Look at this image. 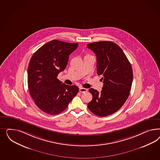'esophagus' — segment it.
Segmentation results:
<instances>
[{
  "label": "esophagus",
  "instance_id": "esophagus-1",
  "mask_svg": "<svg viewBox=\"0 0 160 160\" xmlns=\"http://www.w3.org/2000/svg\"><path fill=\"white\" fill-rule=\"evenodd\" d=\"M79 92H87V89L83 88V87H80L79 88Z\"/></svg>",
  "mask_w": 160,
  "mask_h": 160
}]
</instances>
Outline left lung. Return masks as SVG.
I'll return each mask as SVG.
<instances>
[{"mask_svg":"<svg viewBox=\"0 0 160 160\" xmlns=\"http://www.w3.org/2000/svg\"><path fill=\"white\" fill-rule=\"evenodd\" d=\"M96 54L97 74L102 75L101 92L90 88L92 96L87 104L98 116L105 117L117 112L129 96L133 79L131 64L119 46L109 41L87 44Z\"/></svg>","mask_w":160,"mask_h":160,"instance_id":"left-lung-1","label":"left lung"}]
</instances>
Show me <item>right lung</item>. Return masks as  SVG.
<instances>
[{"label": "right lung", "instance_id": "1", "mask_svg": "<svg viewBox=\"0 0 160 160\" xmlns=\"http://www.w3.org/2000/svg\"><path fill=\"white\" fill-rule=\"evenodd\" d=\"M78 44L53 40L44 44L32 56L28 69L29 92L43 112L56 115L67 108L78 92V87L62 83L58 73L68 64L69 55Z\"/></svg>", "mask_w": 160, "mask_h": 160}]
</instances>
